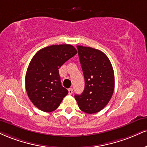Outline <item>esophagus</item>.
Masks as SVG:
<instances>
[{"label":"esophagus","mask_w":147,"mask_h":147,"mask_svg":"<svg viewBox=\"0 0 147 147\" xmlns=\"http://www.w3.org/2000/svg\"><path fill=\"white\" fill-rule=\"evenodd\" d=\"M72 93H73V90H72V88H69V89H68V94H69L71 95Z\"/></svg>","instance_id":"esophagus-1"}]
</instances>
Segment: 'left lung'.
Masks as SVG:
<instances>
[{
	"instance_id": "8db88e82",
	"label": "left lung",
	"mask_w": 147,
	"mask_h": 147,
	"mask_svg": "<svg viewBox=\"0 0 147 147\" xmlns=\"http://www.w3.org/2000/svg\"><path fill=\"white\" fill-rule=\"evenodd\" d=\"M84 72L85 88L75 94L79 107L87 114L100 112L112 98L114 90V73L110 61L98 49L77 46Z\"/></svg>"
}]
</instances>
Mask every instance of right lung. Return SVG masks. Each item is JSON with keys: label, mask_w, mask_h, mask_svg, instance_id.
<instances>
[{"label": "right lung", "mask_w": 147, "mask_h": 147, "mask_svg": "<svg viewBox=\"0 0 147 147\" xmlns=\"http://www.w3.org/2000/svg\"><path fill=\"white\" fill-rule=\"evenodd\" d=\"M77 53L73 46L60 45L43 48L33 56L26 70L25 87L29 99L39 109L55 110L68 94L61 86L59 68Z\"/></svg>", "instance_id": "add662e5"}]
</instances>
